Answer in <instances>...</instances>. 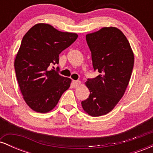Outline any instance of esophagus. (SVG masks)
<instances>
[{
	"mask_svg": "<svg viewBox=\"0 0 153 153\" xmlns=\"http://www.w3.org/2000/svg\"><path fill=\"white\" fill-rule=\"evenodd\" d=\"M73 85H74L75 88H78L80 86L81 82H80V80H73Z\"/></svg>",
	"mask_w": 153,
	"mask_h": 153,
	"instance_id": "esophagus-1",
	"label": "esophagus"
}]
</instances>
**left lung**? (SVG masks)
<instances>
[{"label": "left lung", "instance_id": "obj_1", "mask_svg": "<svg viewBox=\"0 0 153 153\" xmlns=\"http://www.w3.org/2000/svg\"><path fill=\"white\" fill-rule=\"evenodd\" d=\"M86 41L94 69L100 75L85 82L90 95L81 104L88 114L100 117L110 112L124 96L134 66V54L125 35L116 27L88 34Z\"/></svg>", "mask_w": 153, "mask_h": 153}]
</instances>
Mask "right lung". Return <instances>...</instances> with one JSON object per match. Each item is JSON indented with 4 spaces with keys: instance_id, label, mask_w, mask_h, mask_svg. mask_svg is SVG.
Listing matches in <instances>:
<instances>
[{
    "instance_id": "1",
    "label": "right lung",
    "mask_w": 153,
    "mask_h": 153,
    "mask_svg": "<svg viewBox=\"0 0 153 153\" xmlns=\"http://www.w3.org/2000/svg\"><path fill=\"white\" fill-rule=\"evenodd\" d=\"M77 38L75 33L59 31L47 24H36L24 36L14 68L24 101L32 110L50 111L69 88L71 79L51 66L58 64L59 54Z\"/></svg>"
}]
</instances>
